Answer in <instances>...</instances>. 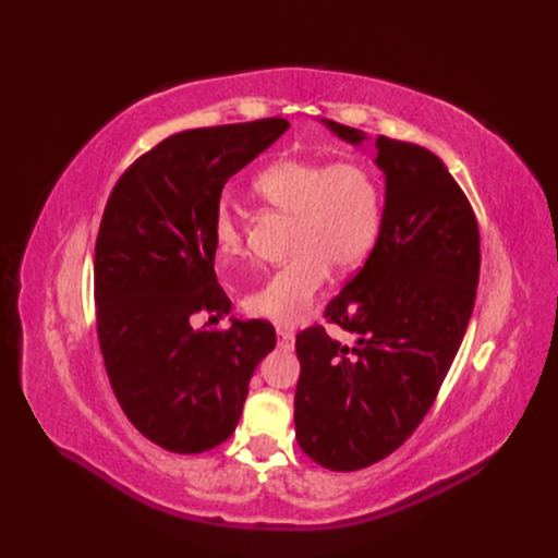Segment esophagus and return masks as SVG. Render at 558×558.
Masks as SVG:
<instances>
[{
  "label": "esophagus",
  "mask_w": 558,
  "mask_h": 558,
  "mask_svg": "<svg viewBox=\"0 0 558 558\" xmlns=\"http://www.w3.org/2000/svg\"><path fill=\"white\" fill-rule=\"evenodd\" d=\"M277 340L281 349H293L295 344V332L289 328H277Z\"/></svg>",
  "instance_id": "1"
}]
</instances>
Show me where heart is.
Masks as SVG:
<instances>
[{
    "label": "heart",
    "instance_id": "1",
    "mask_svg": "<svg viewBox=\"0 0 558 558\" xmlns=\"http://www.w3.org/2000/svg\"><path fill=\"white\" fill-rule=\"evenodd\" d=\"M269 207L295 216L291 263L269 275L244 307L251 316L293 326L307 316L330 277L365 263L381 228V189L361 162L281 158L253 181ZM214 248L223 265L246 258L242 216L228 202L214 214Z\"/></svg>",
    "mask_w": 558,
    "mask_h": 558
}]
</instances>
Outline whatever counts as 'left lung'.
<instances>
[{
	"label": "left lung",
	"mask_w": 558,
	"mask_h": 558,
	"mask_svg": "<svg viewBox=\"0 0 558 558\" xmlns=\"http://www.w3.org/2000/svg\"><path fill=\"white\" fill-rule=\"evenodd\" d=\"M351 146L369 137L320 118ZM384 211L361 272L326 307L356 335L351 347L320 326L298 335L295 437L335 472L373 465L416 430L459 351L475 307L480 230L463 191L428 148L375 140Z\"/></svg>",
	"instance_id": "8db88e82"
}]
</instances>
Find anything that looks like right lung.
Listing matches in <instances>:
<instances>
[{"label":"right lung","mask_w":558,"mask_h":558,"mask_svg":"<svg viewBox=\"0 0 558 558\" xmlns=\"http://www.w3.org/2000/svg\"><path fill=\"white\" fill-rule=\"evenodd\" d=\"M291 128L283 118L172 134L118 179L95 244L97 335L125 416L150 442L202 453L238 428L253 369L277 344L272 324L230 318L214 272L223 185Z\"/></svg>","instance_id":"add662e5"}]
</instances>
